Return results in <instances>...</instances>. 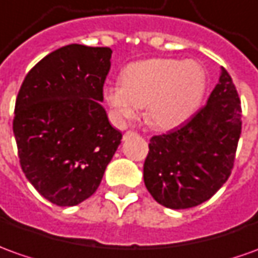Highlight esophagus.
Wrapping results in <instances>:
<instances>
[{
    "label": "esophagus",
    "mask_w": 258,
    "mask_h": 258,
    "mask_svg": "<svg viewBox=\"0 0 258 258\" xmlns=\"http://www.w3.org/2000/svg\"><path fill=\"white\" fill-rule=\"evenodd\" d=\"M133 132H126V135H125V138H123V139H126V136H129V135H132Z\"/></svg>",
    "instance_id": "esophagus-1"
}]
</instances>
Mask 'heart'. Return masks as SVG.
<instances>
[{
	"label": "heart",
	"instance_id": "1",
	"mask_svg": "<svg viewBox=\"0 0 258 258\" xmlns=\"http://www.w3.org/2000/svg\"><path fill=\"white\" fill-rule=\"evenodd\" d=\"M205 85V70L198 61L147 58L126 66L120 84L104 88V101L119 125L138 118L140 108L146 106L147 122L168 131L197 111Z\"/></svg>",
	"mask_w": 258,
	"mask_h": 258
}]
</instances>
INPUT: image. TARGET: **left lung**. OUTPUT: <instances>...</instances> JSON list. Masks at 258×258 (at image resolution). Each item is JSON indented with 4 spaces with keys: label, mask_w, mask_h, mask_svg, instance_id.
Masks as SVG:
<instances>
[{
    "label": "left lung",
    "mask_w": 258,
    "mask_h": 258,
    "mask_svg": "<svg viewBox=\"0 0 258 258\" xmlns=\"http://www.w3.org/2000/svg\"><path fill=\"white\" fill-rule=\"evenodd\" d=\"M240 133V99L222 69L207 105L185 125L150 139L143 166L147 191L170 209L208 201L232 173Z\"/></svg>",
    "instance_id": "8db88e82"
}]
</instances>
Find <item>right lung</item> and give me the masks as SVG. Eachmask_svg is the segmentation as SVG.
Masks as SVG:
<instances>
[{"instance_id": "add662e5", "label": "right lung", "mask_w": 258, "mask_h": 258, "mask_svg": "<svg viewBox=\"0 0 258 258\" xmlns=\"http://www.w3.org/2000/svg\"><path fill=\"white\" fill-rule=\"evenodd\" d=\"M109 47L67 44L25 77L14 135L32 185L58 207H74L97 191L122 133L101 102L111 69Z\"/></svg>"}]
</instances>
